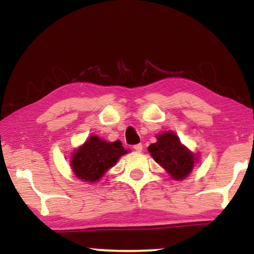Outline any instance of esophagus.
<instances>
[{
    "instance_id": "obj_1",
    "label": "esophagus",
    "mask_w": 254,
    "mask_h": 254,
    "mask_svg": "<svg viewBox=\"0 0 254 254\" xmlns=\"http://www.w3.org/2000/svg\"><path fill=\"white\" fill-rule=\"evenodd\" d=\"M134 150H135V151H138V152L142 151V150H143V144H142V143L135 144V145H134Z\"/></svg>"
}]
</instances>
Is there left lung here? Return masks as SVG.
I'll return each mask as SVG.
<instances>
[{
    "instance_id": "obj_1",
    "label": "left lung",
    "mask_w": 254,
    "mask_h": 254,
    "mask_svg": "<svg viewBox=\"0 0 254 254\" xmlns=\"http://www.w3.org/2000/svg\"><path fill=\"white\" fill-rule=\"evenodd\" d=\"M157 142L148 147L151 157L175 180H183L192 172L199 155L185 147L173 131L158 134Z\"/></svg>"
}]
</instances>
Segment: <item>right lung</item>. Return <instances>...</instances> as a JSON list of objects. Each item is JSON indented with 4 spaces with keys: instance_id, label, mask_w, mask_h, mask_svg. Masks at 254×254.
I'll use <instances>...</instances> for the list:
<instances>
[{
    "instance_id": "obj_1",
    "label": "right lung",
    "mask_w": 254,
    "mask_h": 254,
    "mask_svg": "<svg viewBox=\"0 0 254 254\" xmlns=\"http://www.w3.org/2000/svg\"><path fill=\"white\" fill-rule=\"evenodd\" d=\"M128 151L119 140L107 142L97 135H91L81 147L72 151L71 170L83 182L96 183Z\"/></svg>"
}]
</instances>
